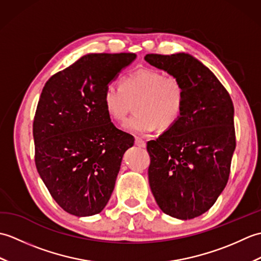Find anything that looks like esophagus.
Masks as SVG:
<instances>
[{
	"label": "esophagus",
	"instance_id": "34e87169",
	"mask_svg": "<svg viewBox=\"0 0 261 261\" xmlns=\"http://www.w3.org/2000/svg\"><path fill=\"white\" fill-rule=\"evenodd\" d=\"M136 145L138 146V147H141V148H145L146 146H147V143H146V141L143 140V139H141V138H136Z\"/></svg>",
	"mask_w": 261,
	"mask_h": 261
}]
</instances>
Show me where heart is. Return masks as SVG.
Listing matches in <instances>:
<instances>
[{
    "instance_id": "heart-1",
    "label": "heart",
    "mask_w": 261,
    "mask_h": 261,
    "mask_svg": "<svg viewBox=\"0 0 261 261\" xmlns=\"http://www.w3.org/2000/svg\"><path fill=\"white\" fill-rule=\"evenodd\" d=\"M136 102V113L124 127L137 135H147L157 126L169 129L180 118L185 90L178 77L154 68H138L125 75L121 85L110 84L103 93V107L111 119L123 122Z\"/></svg>"
}]
</instances>
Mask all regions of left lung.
Returning a JSON list of instances; mask_svg holds the SVG:
<instances>
[{
    "instance_id": "left-lung-1",
    "label": "left lung",
    "mask_w": 261,
    "mask_h": 261,
    "mask_svg": "<svg viewBox=\"0 0 261 261\" xmlns=\"http://www.w3.org/2000/svg\"><path fill=\"white\" fill-rule=\"evenodd\" d=\"M145 59L178 77L185 105L176 123L147 143L149 185L164 213L180 220L206 212L229 180L236 149L230 94L207 67L188 54H148Z\"/></svg>"
}]
</instances>
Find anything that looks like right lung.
I'll return each mask as SVG.
<instances>
[{
    "mask_svg": "<svg viewBox=\"0 0 261 261\" xmlns=\"http://www.w3.org/2000/svg\"><path fill=\"white\" fill-rule=\"evenodd\" d=\"M136 54H90L53 75L33 119L35 163L66 212H101L114 190L122 157L135 138L118 129L103 107L110 82Z\"/></svg>",
    "mask_w": 261,
    "mask_h": 261,
    "instance_id": "obj_1",
    "label": "right lung"
}]
</instances>
